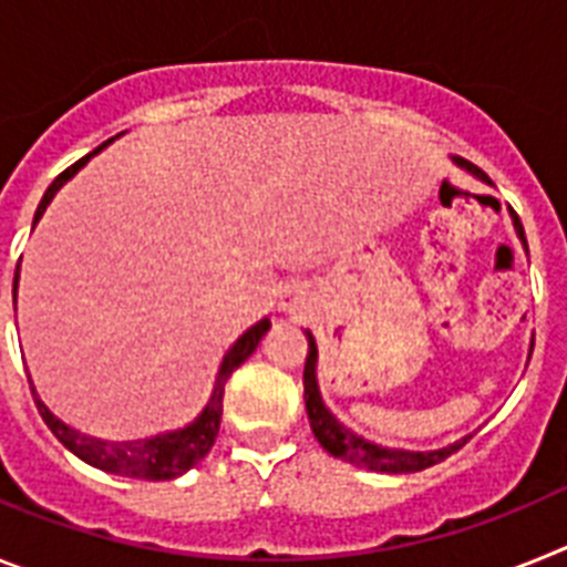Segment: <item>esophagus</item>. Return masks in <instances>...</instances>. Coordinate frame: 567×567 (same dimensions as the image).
Listing matches in <instances>:
<instances>
[{
    "label": "esophagus",
    "instance_id": "obj_1",
    "mask_svg": "<svg viewBox=\"0 0 567 567\" xmlns=\"http://www.w3.org/2000/svg\"><path fill=\"white\" fill-rule=\"evenodd\" d=\"M279 305H282V311H299V308H302V299H299L297 293H285Z\"/></svg>",
    "mask_w": 567,
    "mask_h": 567
}]
</instances>
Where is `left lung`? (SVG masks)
Wrapping results in <instances>:
<instances>
[{
	"label": "left lung",
	"instance_id": "obj_1",
	"mask_svg": "<svg viewBox=\"0 0 567 567\" xmlns=\"http://www.w3.org/2000/svg\"><path fill=\"white\" fill-rule=\"evenodd\" d=\"M454 162L460 167H465V171H471L474 176H480V179H488V176L482 174L476 165H471V162L460 159V156H456ZM514 228L516 234H519L522 245H525V230H522L519 216H514ZM302 382H305V411H308V422H311L313 436H317L319 445H322L328 454L337 456V460L342 462H351V465L368 467V471H379V474H413V471H425V467L447 460V456L456 454V451L471 440V436H465V440L454 442V445H447V447H440V451H402V447L373 445V442L362 440V436H357L353 431H348V427H344L342 422H339L328 408H324L322 393H319L317 342H313L311 331H308V357H305Z\"/></svg>",
	"mask_w": 567,
	"mask_h": 567
}]
</instances>
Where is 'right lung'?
<instances>
[{
    "instance_id": "add662e5",
    "label": "right lung",
    "mask_w": 567,
    "mask_h": 567,
    "mask_svg": "<svg viewBox=\"0 0 567 567\" xmlns=\"http://www.w3.org/2000/svg\"><path fill=\"white\" fill-rule=\"evenodd\" d=\"M107 142H102L96 151H91L87 156H82L79 162H73L68 171L56 176L51 182V188L45 190L42 202H39L37 216H33V225L39 223V216L45 214V208L51 205V199L56 196V190L76 174L79 167H85V162L91 156H96L105 147ZM17 279H19V265H17ZM13 299H17V282H13ZM270 328V319H262V322H256L254 328L243 333V337L236 339L234 348L225 353L223 365H219V373H216V385L214 393H210L208 405L205 411L196 416L190 425L179 427V431H167V433H156L151 440H134V442H105V440H96V436H85V433L73 431L68 427L65 422L56 420L48 405L37 396V388H33L31 377H28V385L33 391V402H37L39 413H42V420L45 425L51 427L53 436H56L62 445L76 454L79 460H85L87 465L100 467V471H107V474H120V476H131V480H151V482H159V480H176L182 476L185 471L196 465L199 460L208 456V451L214 447L216 442V433H219V422H223V393H225V382H228L230 373L236 368L243 365L245 359L256 351V344L259 339L268 333Z\"/></svg>"
}]
</instances>
